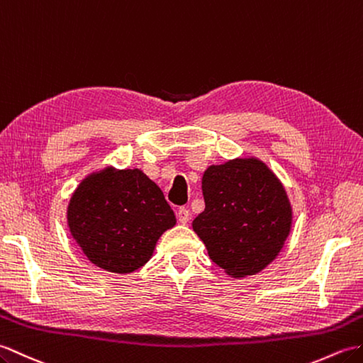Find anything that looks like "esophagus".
<instances>
[{
    "label": "esophagus",
    "instance_id": "esophagus-1",
    "mask_svg": "<svg viewBox=\"0 0 363 363\" xmlns=\"http://www.w3.org/2000/svg\"><path fill=\"white\" fill-rule=\"evenodd\" d=\"M178 220L181 224H187L189 220H190V212L185 207H181L178 210Z\"/></svg>",
    "mask_w": 363,
    "mask_h": 363
}]
</instances>
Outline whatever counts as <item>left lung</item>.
Returning <instances> with one entry per match:
<instances>
[{
  "mask_svg": "<svg viewBox=\"0 0 363 363\" xmlns=\"http://www.w3.org/2000/svg\"><path fill=\"white\" fill-rule=\"evenodd\" d=\"M206 208L191 223L208 257L232 278L267 267L292 229L284 185L261 159L235 157L208 165L201 182Z\"/></svg>",
  "mask_w": 363,
  "mask_h": 363,
  "instance_id": "1",
  "label": "left lung"
}]
</instances>
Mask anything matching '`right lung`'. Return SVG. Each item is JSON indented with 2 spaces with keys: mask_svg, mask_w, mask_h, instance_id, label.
<instances>
[{
  "mask_svg": "<svg viewBox=\"0 0 363 363\" xmlns=\"http://www.w3.org/2000/svg\"><path fill=\"white\" fill-rule=\"evenodd\" d=\"M72 240L92 264L131 274L153 257L176 216L162 190L140 168L106 165L83 178L67 202Z\"/></svg>",
  "mask_w": 363,
  "mask_h": 363,
  "instance_id": "add662e5",
  "label": "right lung"
}]
</instances>
